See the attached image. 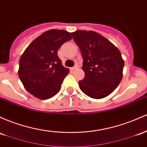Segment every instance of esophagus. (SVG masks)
<instances>
[{"mask_svg": "<svg viewBox=\"0 0 147 147\" xmlns=\"http://www.w3.org/2000/svg\"><path fill=\"white\" fill-rule=\"evenodd\" d=\"M78 67H79V66H78V65H76L75 66H74V67H72V68H71V70H76V69H78Z\"/></svg>", "mask_w": 147, "mask_h": 147, "instance_id": "34e87169", "label": "esophagus"}]
</instances>
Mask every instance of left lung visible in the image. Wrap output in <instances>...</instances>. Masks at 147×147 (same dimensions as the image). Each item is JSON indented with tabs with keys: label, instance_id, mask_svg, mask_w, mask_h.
Returning <instances> with one entry per match:
<instances>
[{
	"label": "left lung",
	"instance_id": "obj_1",
	"mask_svg": "<svg viewBox=\"0 0 147 147\" xmlns=\"http://www.w3.org/2000/svg\"><path fill=\"white\" fill-rule=\"evenodd\" d=\"M71 34L83 59L85 78L78 82L80 89L96 99L108 96L122 79L124 61L121 53L106 38L94 31L77 30Z\"/></svg>",
	"mask_w": 147,
	"mask_h": 147
}]
</instances>
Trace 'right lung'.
<instances>
[{"instance_id": "obj_1", "label": "right lung", "mask_w": 147, "mask_h": 147, "mask_svg": "<svg viewBox=\"0 0 147 147\" xmlns=\"http://www.w3.org/2000/svg\"><path fill=\"white\" fill-rule=\"evenodd\" d=\"M71 39L67 31L50 30L36 38L25 50L19 60L18 74L29 93L43 100L58 93L69 69L62 66L57 51Z\"/></svg>"}]
</instances>
